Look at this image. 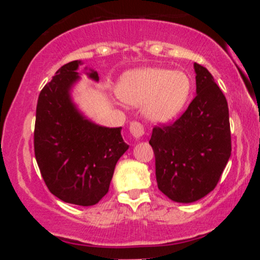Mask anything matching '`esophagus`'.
I'll return each instance as SVG.
<instances>
[{
    "label": "esophagus",
    "mask_w": 260,
    "mask_h": 260,
    "mask_svg": "<svg viewBox=\"0 0 260 260\" xmlns=\"http://www.w3.org/2000/svg\"><path fill=\"white\" fill-rule=\"evenodd\" d=\"M129 132L134 138H140V137L144 136V127H143L142 123H139V122H132V123L129 124Z\"/></svg>",
    "instance_id": "34e87169"
}]
</instances>
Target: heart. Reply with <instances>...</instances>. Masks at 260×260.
I'll use <instances>...</instances> for the list:
<instances>
[{"instance_id": "b5f03b06", "label": "heart", "mask_w": 260, "mask_h": 260, "mask_svg": "<svg viewBox=\"0 0 260 260\" xmlns=\"http://www.w3.org/2000/svg\"><path fill=\"white\" fill-rule=\"evenodd\" d=\"M192 86V79L183 71L143 67L123 73L117 85V95L128 105L143 104V113L148 120L165 123L184 109Z\"/></svg>"}]
</instances>
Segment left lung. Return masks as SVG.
<instances>
[{"label": "left lung", "instance_id": "8db88e82", "mask_svg": "<svg viewBox=\"0 0 260 260\" xmlns=\"http://www.w3.org/2000/svg\"><path fill=\"white\" fill-rule=\"evenodd\" d=\"M194 99L174 123L155 127L149 140L157 187L177 203H193L209 194L231 156L225 95L207 68L194 63Z\"/></svg>", "mask_w": 260, "mask_h": 260}]
</instances>
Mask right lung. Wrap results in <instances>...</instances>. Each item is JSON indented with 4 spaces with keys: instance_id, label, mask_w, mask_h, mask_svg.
I'll return each mask as SVG.
<instances>
[{
    "instance_id": "obj_1",
    "label": "right lung",
    "mask_w": 260,
    "mask_h": 260,
    "mask_svg": "<svg viewBox=\"0 0 260 260\" xmlns=\"http://www.w3.org/2000/svg\"><path fill=\"white\" fill-rule=\"evenodd\" d=\"M82 61L62 66L41 90L34 131L35 157L53 196L70 204L90 207L109 192L115 166L129 145L122 127L109 128L85 117L72 99ZM89 78L99 74L85 68Z\"/></svg>"
}]
</instances>
